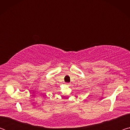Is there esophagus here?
<instances>
[{
	"label": "esophagus",
	"instance_id": "obj_1",
	"mask_svg": "<svg viewBox=\"0 0 130 130\" xmlns=\"http://www.w3.org/2000/svg\"><path fill=\"white\" fill-rule=\"evenodd\" d=\"M65 84L67 85H70V83H65Z\"/></svg>",
	"mask_w": 130,
	"mask_h": 130
}]
</instances>
